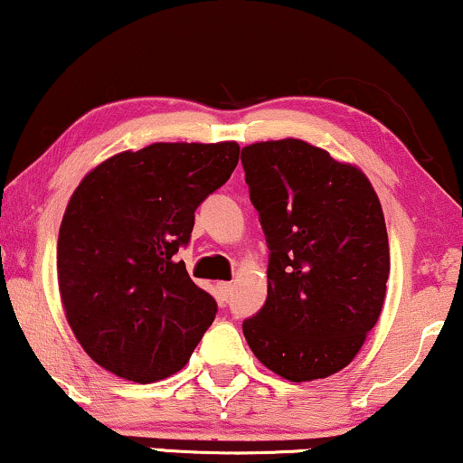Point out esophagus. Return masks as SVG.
Listing matches in <instances>:
<instances>
[{
    "label": "esophagus",
    "instance_id": "esophagus-1",
    "mask_svg": "<svg viewBox=\"0 0 463 463\" xmlns=\"http://www.w3.org/2000/svg\"><path fill=\"white\" fill-rule=\"evenodd\" d=\"M218 288L222 292V297H224V299H228V295H231V292H232V284L231 282H220Z\"/></svg>",
    "mask_w": 463,
    "mask_h": 463
}]
</instances>
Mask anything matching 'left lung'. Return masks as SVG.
I'll return each instance as SVG.
<instances>
[{
  "instance_id": "obj_1",
  "label": "left lung",
  "mask_w": 463,
  "mask_h": 463,
  "mask_svg": "<svg viewBox=\"0 0 463 463\" xmlns=\"http://www.w3.org/2000/svg\"><path fill=\"white\" fill-rule=\"evenodd\" d=\"M241 164L269 248L267 301L243 335L278 376H331L359 353L387 292L376 192L359 168L297 138L243 147Z\"/></svg>"
}]
</instances>
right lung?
Masks as SVG:
<instances>
[{"label":"right lung","instance_id":"obj_1","mask_svg":"<svg viewBox=\"0 0 463 463\" xmlns=\"http://www.w3.org/2000/svg\"><path fill=\"white\" fill-rule=\"evenodd\" d=\"M237 162V143H154L109 157L74 190L57 241L60 292L104 370L147 384L190 361L218 303L175 254Z\"/></svg>","mask_w":463,"mask_h":463}]
</instances>
